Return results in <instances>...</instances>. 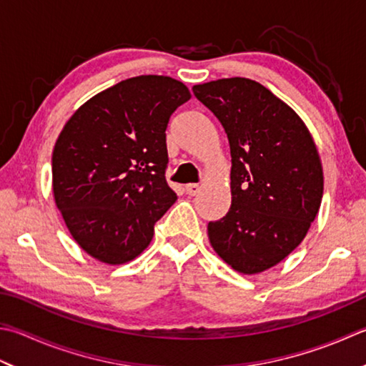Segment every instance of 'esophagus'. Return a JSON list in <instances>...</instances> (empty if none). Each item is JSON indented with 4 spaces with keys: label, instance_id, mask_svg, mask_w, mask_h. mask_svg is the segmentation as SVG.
Returning <instances> with one entry per match:
<instances>
[{
    "label": "esophagus",
    "instance_id": "esophagus-1",
    "mask_svg": "<svg viewBox=\"0 0 366 366\" xmlns=\"http://www.w3.org/2000/svg\"><path fill=\"white\" fill-rule=\"evenodd\" d=\"M199 189H201V188H199V184H196V183H189V184L184 186V191H186V194H188V196H196Z\"/></svg>",
    "mask_w": 366,
    "mask_h": 366
}]
</instances>
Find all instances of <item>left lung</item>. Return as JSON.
<instances>
[{
    "mask_svg": "<svg viewBox=\"0 0 366 366\" xmlns=\"http://www.w3.org/2000/svg\"><path fill=\"white\" fill-rule=\"evenodd\" d=\"M192 92L222 122L231 148V207L207 226L210 244L237 272H263L302 242L319 213L315 143L300 116L257 81L226 78Z\"/></svg>",
    "mask_w": 366,
    "mask_h": 366,
    "instance_id": "1",
    "label": "left lung"
}]
</instances>
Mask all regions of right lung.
Wrapping results in <instances>:
<instances>
[{
    "instance_id": "1",
    "label": "right lung",
    "mask_w": 366,
    "mask_h": 366,
    "mask_svg": "<svg viewBox=\"0 0 366 366\" xmlns=\"http://www.w3.org/2000/svg\"><path fill=\"white\" fill-rule=\"evenodd\" d=\"M189 99L169 76H135L94 95L65 124L52 153L54 199L95 259L122 264L139 257L177 201L165 180V129Z\"/></svg>"
}]
</instances>
